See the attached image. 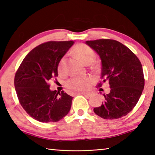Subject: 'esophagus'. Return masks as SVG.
Listing matches in <instances>:
<instances>
[{
    "label": "esophagus",
    "instance_id": "1",
    "mask_svg": "<svg viewBox=\"0 0 155 155\" xmlns=\"http://www.w3.org/2000/svg\"><path fill=\"white\" fill-rule=\"evenodd\" d=\"M79 94H82V95L89 97V96H91L93 94H92V92H82V93H80Z\"/></svg>",
    "mask_w": 155,
    "mask_h": 155
}]
</instances>
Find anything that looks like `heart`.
Listing matches in <instances>:
<instances>
[{
    "instance_id": "obj_1",
    "label": "heart",
    "mask_w": 155,
    "mask_h": 155,
    "mask_svg": "<svg viewBox=\"0 0 155 155\" xmlns=\"http://www.w3.org/2000/svg\"><path fill=\"white\" fill-rule=\"evenodd\" d=\"M73 52L75 55L85 64L91 63L95 55L94 50L85 44H78L76 45L73 49ZM64 64L65 58L62 57L58 65V72L59 73L64 71ZM91 78L89 77H74L67 81L66 87L70 90L83 91L88 87Z\"/></svg>"
}]
</instances>
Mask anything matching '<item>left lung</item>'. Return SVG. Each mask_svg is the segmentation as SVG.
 Returning a JSON list of instances; mask_svg holds the SVG:
<instances>
[{"label": "left lung", "mask_w": 155, "mask_h": 155, "mask_svg": "<svg viewBox=\"0 0 155 155\" xmlns=\"http://www.w3.org/2000/svg\"><path fill=\"white\" fill-rule=\"evenodd\" d=\"M85 43L101 59V81L97 87L107 81L111 88L109 94H104L101 105L94 109V113L106 120L125 116L137 104L144 87L145 79L140 59L118 41L100 39Z\"/></svg>", "instance_id": "8db88e82"}]
</instances>
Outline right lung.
Returning a JSON list of instances; mask_svg holds the SVG:
<instances>
[{
	"label": "right lung",
	"instance_id": "right-lung-1",
	"mask_svg": "<svg viewBox=\"0 0 155 155\" xmlns=\"http://www.w3.org/2000/svg\"><path fill=\"white\" fill-rule=\"evenodd\" d=\"M73 44L74 41L41 44L28 52L15 72L14 85L21 106L39 122H58L71 108L72 97L64 91H51L49 81L58 77L60 59Z\"/></svg>",
	"mask_w": 155,
	"mask_h": 155
}]
</instances>
